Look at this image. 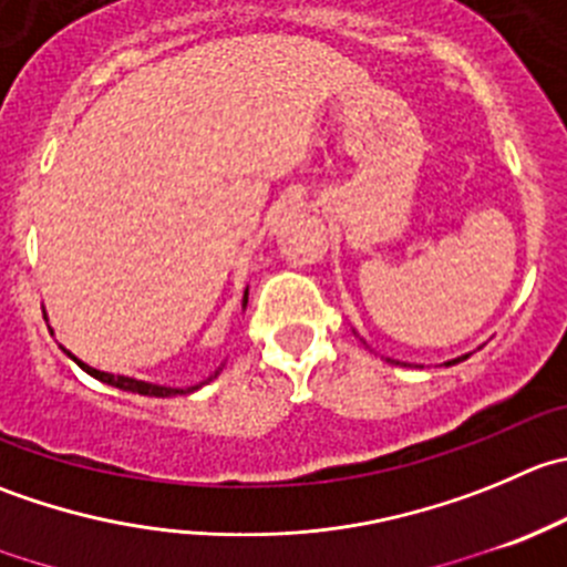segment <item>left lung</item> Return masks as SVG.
I'll return each mask as SVG.
<instances>
[{
	"label": "left lung",
	"mask_w": 567,
	"mask_h": 567,
	"mask_svg": "<svg viewBox=\"0 0 567 567\" xmlns=\"http://www.w3.org/2000/svg\"><path fill=\"white\" fill-rule=\"evenodd\" d=\"M463 360H468V354H465V357H457V360H452V362H446V365H454V362H463ZM388 362H393V360H388Z\"/></svg>",
	"instance_id": "left-lung-1"
}]
</instances>
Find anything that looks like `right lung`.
<instances>
[{"label": "right lung", "instance_id": "add662e5", "mask_svg": "<svg viewBox=\"0 0 567 567\" xmlns=\"http://www.w3.org/2000/svg\"><path fill=\"white\" fill-rule=\"evenodd\" d=\"M246 299H249V296H246ZM246 299H244V307H246ZM47 318V316H43ZM49 332H52V329H49ZM65 351V349H63ZM65 354L71 357V360L76 362V365L82 368V371H87L91 373L93 379H99V382H107V384H113V388H118V390H130V393H141V395H155V399H166V395H185V393H194L196 388H199V384H196V388H166V384H152V382H141V379H132V377H115V373H107V371H96V368H91V365H85V362L82 360H76L74 354H71V351H65ZM218 371H221V368H218ZM218 371L213 373L210 379H216L218 377ZM210 379H207V382H210Z\"/></svg>", "mask_w": 567, "mask_h": 567}]
</instances>
